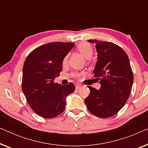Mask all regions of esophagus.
<instances>
[{"mask_svg":"<svg viewBox=\"0 0 148 148\" xmlns=\"http://www.w3.org/2000/svg\"><path fill=\"white\" fill-rule=\"evenodd\" d=\"M82 87V85H80V84H76L75 85V88H76V90H79V88H81Z\"/></svg>","mask_w":148,"mask_h":148,"instance_id":"1","label":"esophagus"}]
</instances>
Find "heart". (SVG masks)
Segmentation results:
<instances>
[{"instance_id": "obj_1", "label": "heart", "mask_w": 148, "mask_h": 148, "mask_svg": "<svg viewBox=\"0 0 148 148\" xmlns=\"http://www.w3.org/2000/svg\"><path fill=\"white\" fill-rule=\"evenodd\" d=\"M77 50L85 58H87V59H90V58H91V57L92 56L93 52H94L93 48L92 46H91V44L88 43V42H81L80 44H78ZM66 60H67V56H66V57L64 58L63 62H66ZM74 75L77 76V73H75Z\"/></svg>"}]
</instances>
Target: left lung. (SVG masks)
Returning a JSON list of instances; mask_svg holds the SVG:
<instances>
[{"instance_id": "obj_1", "label": "left lung", "mask_w": 148, "mask_h": 148, "mask_svg": "<svg viewBox=\"0 0 148 148\" xmlns=\"http://www.w3.org/2000/svg\"><path fill=\"white\" fill-rule=\"evenodd\" d=\"M96 44L98 55L94 77L100 80V88L88 86L90 94L85 99L92 114L100 118L116 114L130 96L133 74L128 56L120 46L112 42L89 40Z\"/></svg>"}]
</instances>
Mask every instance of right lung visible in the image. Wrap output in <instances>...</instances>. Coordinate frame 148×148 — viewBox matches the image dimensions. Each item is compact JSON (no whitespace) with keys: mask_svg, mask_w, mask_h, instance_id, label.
<instances>
[{"mask_svg":"<svg viewBox=\"0 0 148 148\" xmlns=\"http://www.w3.org/2000/svg\"><path fill=\"white\" fill-rule=\"evenodd\" d=\"M74 46L73 42L44 44L30 52L24 62L22 91L32 110L43 118H54L63 112L66 97L75 90L72 83L62 86L54 82Z\"/></svg>","mask_w":148,"mask_h":148,"instance_id":"1","label":"right lung"}]
</instances>
